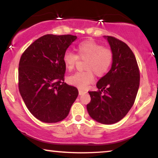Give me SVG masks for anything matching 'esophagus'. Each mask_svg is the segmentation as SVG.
I'll list each match as a JSON object with an SVG mask.
<instances>
[{"label": "esophagus", "mask_w": 158, "mask_h": 158, "mask_svg": "<svg viewBox=\"0 0 158 158\" xmlns=\"http://www.w3.org/2000/svg\"><path fill=\"white\" fill-rule=\"evenodd\" d=\"M85 93H87L86 91H85V90H79V95H82V94H84Z\"/></svg>", "instance_id": "34e87169"}]
</instances>
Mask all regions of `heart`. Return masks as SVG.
Returning a JSON list of instances; mask_svg holds the SVG:
<instances>
[{"label": "heart", "mask_w": 158, "mask_h": 158, "mask_svg": "<svg viewBox=\"0 0 158 158\" xmlns=\"http://www.w3.org/2000/svg\"><path fill=\"white\" fill-rule=\"evenodd\" d=\"M77 55L66 51L63 56V61L68 70H72L77 63L79 58L87 59L85 72L77 73L68 78L69 84L79 89H86L88 85L94 80V73L98 77H102L108 73L113 62V52L109 48H104L102 44L93 40L82 41L77 48Z\"/></svg>", "instance_id": "obj_1"}]
</instances>
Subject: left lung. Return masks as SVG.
I'll return each mask as SVG.
<instances>
[{"label": "left lung", "mask_w": 158, "mask_h": 158, "mask_svg": "<svg viewBox=\"0 0 158 158\" xmlns=\"http://www.w3.org/2000/svg\"><path fill=\"white\" fill-rule=\"evenodd\" d=\"M113 52V62L108 73L98 81V91H89L87 110L90 117L102 124L121 120L133 106L139 85V71L133 52L126 43L104 36Z\"/></svg>", "instance_id": "8db88e82"}]
</instances>
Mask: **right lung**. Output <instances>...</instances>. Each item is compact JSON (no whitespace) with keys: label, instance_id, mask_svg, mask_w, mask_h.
Wrapping results in <instances>:
<instances>
[{"label":"right lung","instance_id":"obj_1","mask_svg":"<svg viewBox=\"0 0 158 158\" xmlns=\"http://www.w3.org/2000/svg\"><path fill=\"white\" fill-rule=\"evenodd\" d=\"M77 39L72 35H43L21 56L19 92L30 113L41 122L63 120L78 97L77 88L64 82L63 61L67 49Z\"/></svg>","mask_w":158,"mask_h":158}]
</instances>
